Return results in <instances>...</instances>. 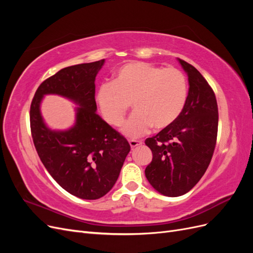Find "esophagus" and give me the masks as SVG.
<instances>
[{
    "label": "esophagus",
    "mask_w": 253,
    "mask_h": 253,
    "mask_svg": "<svg viewBox=\"0 0 253 253\" xmlns=\"http://www.w3.org/2000/svg\"><path fill=\"white\" fill-rule=\"evenodd\" d=\"M128 143H129V145H131V148L133 149V148L137 147V145H139V144H141L142 142H141V141H139V140H135V139H129V140H128Z\"/></svg>",
    "instance_id": "obj_1"
}]
</instances>
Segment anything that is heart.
Returning <instances> with one entry per match:
<instances>
[{
	"instance_id": "obj_1",
	"label": "heart",
	"mask_w": 253,
	"mask_h": 253,
	"mask_svg": "<svg viewBox=\"0 0 253 253\" xmlns=\"http://www.w3.org/2000/svg\"><path fill=\"white\" fill-rule=\"evenodd\" d=\"M188 81L176 68H163L133 61L115 73L112 83L99 87L97 102L105 121L119 126L129 104L133 115L122 127L129 138L148 133L154 126L162 129L171 126L185 109Z\"/></svg>"
}]
</instances>
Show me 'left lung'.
<instances>
[{
  "instance_id": "1",
  "label": "left lung",
  "mask_w": 253,
  "mask_h": 253,
  "mask_svg": "<svg viewBox=\"0 0 253 253\" xmlns=\"http://www.w3.org/2000/svg\"><path fill=\"white\" fill-rule=\"evenodd\" d=\"M188 75L185 109L174 124L145 139L153 158L145 177L166 196L186 194L208 169L216 144L218 109L215 94L196 68L178 59Z\"/></svg>"
}]
</instances>
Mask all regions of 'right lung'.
<instances>
[{"label":"right lung","instance_id":"add662e5","mask_svg":"<svg viewBox=\"0 0 253 253\" xmlns=\"http://www.w3.org/2000/svg\"><path fill=\"white\" fill-rule=\"evenodd\" d=\"M103 63L104 59L62 68L40 84L30 104V131L42 164L61 187L82 200L109 192L131 150L125 137L96 114L95 78ZM47 93L81 105L72 129L56 132L44 126L40 102Z\"/></svg>","mask_w":253,"mask_h":253}]
</instances>
